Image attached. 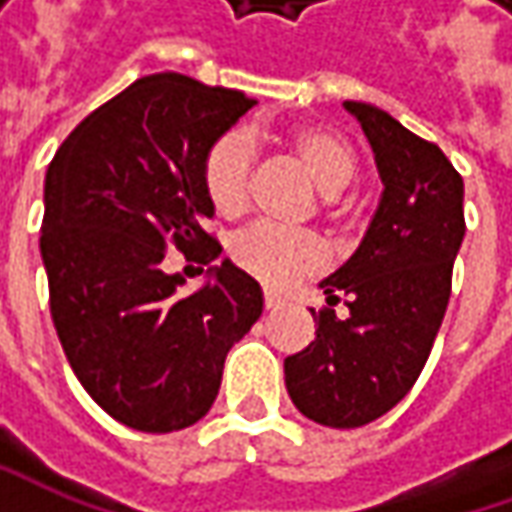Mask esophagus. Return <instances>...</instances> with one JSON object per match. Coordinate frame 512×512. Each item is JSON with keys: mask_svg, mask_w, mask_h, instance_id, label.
<instances>
[{"mask_svg": "<svg viewBox=\"0 0 512 512\" xmlns=\"http://www.w3.org/2000/svg\"><path fill=\"white\" fill-rule=\"evenodd\" d=\"M279 305H282V296H276L273 290H265V307H267V310H276Z\"/></svg>", "mask_w": 512, "mask_h": 512, "instance_id": "obj_1", "label": "esophagus"}]
</instances>
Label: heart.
Masks as SVG:
<instances>
[{"instance_id": "heart-1", "label": "heart", "mask_w": 512, "mask_h": 512, "mask_svg": "<svg viewBox=\"0 0 512 512\" xmlns=\"http://www.w3.org/2000/svg\"><path fill=\"white\" fill-rule=\"evenodd\" d=\"M287 148L302 162L310 182L322 196H336L359 173V159L350 142L322 125H302L285 136ZM253 148L242 133L222 136L205 156V193L219 216H239L250 196ZM230 259L253 279L273 287L293 285L327 262L322 242L302 230H282L273 225H253L230 242Z\"/></svg>"}]
</instances>
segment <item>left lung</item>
I'll list each match as a JSON object with an SVG mask.
<instances>
[{"label": "left lung", "mask_w": 512, "mask_h": 512, "mask_svg": "<svg viewBox=\"0 0 512 512\" xmlns=\"http://www.w3.org/2000/svg\"><path fill=\"white\" fill-rule=\"evenodd\" d=\"M376 156L382 199L356 253L319 287L316 339L285 359L293 404L325 427H362L402 402L442 327L464 239V182L433 142L364 102H344ZM348 296L347 320L332 310Z\"/></svg>", "instance_id": "1"}]
</instances>
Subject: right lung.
Listing matches in <instances>:
<instances>
[{"instance_id":"1","label":"right lung","mask_w":512,"mask_h":512,"mask_svg":"<svg viewBox=\"0 0 512 512\" xmlns=\"http://www.w3.org/2000/svg\"><path fill=\"white\" fill-rule=\"evenodd\" d=\"M256 102L182 73L113 96L62 142L45 176L39 250L50 316L76 379L116 422L142 433L196 424L219 396L227 350L265 296L230 259L190 296L168 247L210 265L205 156Z\"/></svg>"}]
</instances>
